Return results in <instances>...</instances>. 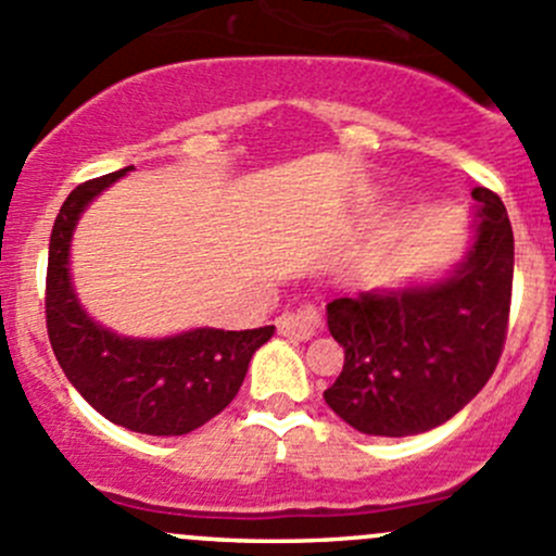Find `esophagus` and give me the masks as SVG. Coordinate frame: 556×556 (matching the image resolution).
Here are the masks:
<instances>
[{"mask_svg":"<svg viewBox=\"0 0 556 556\" xmlns=\"http://www.w3.org/2000/svg\"><path fill=\"white\" fill-rule=\"evenodd\" d=\"M319 309L314 304H304L299 309L282 312L277 317V330L282 336H293V339H312L314 333L319 330Z\"/></svg>","mask_w":556,"mask_h":556,"instance_id":"obj_1","label":"esophagus"}]
</instances>
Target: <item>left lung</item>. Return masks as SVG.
<instances>
[{"instance_id": "left-lung-1", "label": "left lung", "mask_w": 556, "mask_h": 556, "mask_svg": "<svg viewBox=\"0 0 556 556\" xmlns=\"http://www.w3.org/2000/svg\"><path fill=\"white\" fill-rule=\"evenodd\" d=\"M476 242L444 282L366 290L328 304L344 368L325 403L368 435H417L452 419L503 355L514 285V231L501 195L473 188Z\"/></svg>"}]
</instances>
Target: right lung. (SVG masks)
<instances>
[{
	"label": "right lung",
	"mask_w": 556,
	"mask_h": 556,
	"mask_svg": "<svg viewBox=\"0 0 556 556\" xmlns=\"http://www.w3.org/2000/svg\"><path fill=\"white\" fill-rule=\"evenodd\" d=\"M134 166L88 179L66 195L53 223L45 277L50 346L75 390L102 417L134 433L185 435L237 397L247 366L274 325L195 328L172 339H123L80 309L70 282V242L80 212Z\"/></svg>",
	"instance_id": "add662e5"
}]
</instances>
